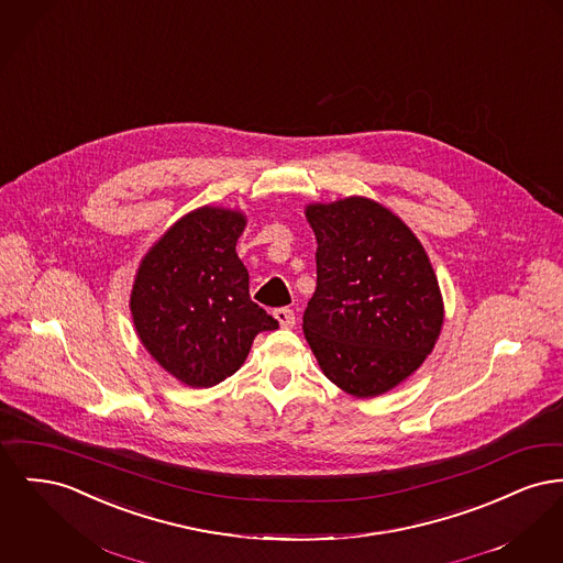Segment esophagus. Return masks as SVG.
Masks as SVG:
<instances>
[{"instance_id":"esophagus-1","label":"esophagus","mask_w":563,"mask_h":563,"mask_svg":"<svg viewBox=\"0 0 563 563\" xmlns=\"http://www.w3.org/2000/svg\"><path fill=\"white\" fill-rule=\"evenodd\" d=\"M274 319H276L278 325L285 328V330H289V328L296 325V314H294L291 308H276V310H274Z\"/></svg>"}]
</instances>
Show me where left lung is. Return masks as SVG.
Segmentation results:
<instances>
[{
	"label": "left lung",
	"mask_w": 563,
	"mask_h": 563,
	"mask_svg": "<svg viewBox=\"0 0 563 563\" xmlns=\"http://www.w3.org/2000/svg\"><path fill=\"white\" fill-rule=\"evenodd\" d=\"M317 235V289L303 335L342 391L376 397L406 380L433 351L444 303L417 235L374 199L306 206Z\"/></svg>",
	"instance_id": "1"
}]
</instances>
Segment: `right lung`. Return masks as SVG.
<instances>
[{
  "mask_svg": "<svg viewBox=\"0 0 563 563\" xmlns=\"http://www.w3.org/2000/svg\"><path fill=\"white\" fill-rule=\"evenodd\" d=\"M246 228L238 210L201 206L144 255L133 280V325L151 357L189 387H212L244 364L260 331L276 330L249 296L235 253Z\"/></svg>",
  "mask_w": 563,
  "mask_h": 563,
  "instance_id": "1",
  "label": "right lung"
}]
</instances>
